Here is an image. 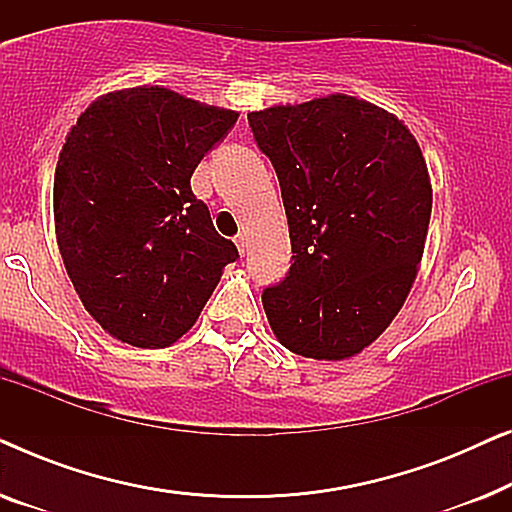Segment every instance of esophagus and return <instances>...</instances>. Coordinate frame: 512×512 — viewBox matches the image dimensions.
<instances>
[{
    "label": "esophagus",
    "mask_w": 512,
    "mask_h": 512,
    "mask_svg": "<svg viewBox=\"0 0 512 512\" xmlns=\"http://www.w3.org/2000/svg\"><path fill=\"white\" fill-rule=\"evenodd\" d=\"M235 244H237V249H240V254L244 256V251H247V237L237 235V237H235Z\"/></svg>",
    "instance_id": "obj_1"
}]
</instances>
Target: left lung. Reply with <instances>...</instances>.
Listing matches in <instances>:
<instances>
[{
	"mask_svg": "<svg viewBox=\"0 0 512 512\" xmlns=\"http://www.w3.org/2000/svg\"><path fill=\"white\" fill-rule=\"evenodd\" d=\"M289 219V275L263 291L293 354L342 361L387 331L415 282L431 179L408 125L352 95L251 111Z\"/></svg>",
	"mask_w": 512,
	"mask_h": 512,
	"instance_id": "left-lung-1",
	"label": "left lung"
}]
</instances>
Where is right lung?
Masks as SVG:
<instances>
[{
	"mask_svg": "<svg viewBox=\"0 0 512 512\" xmlns=\"http://www.w3.org/2000/svg\"><path fill=\"white\" fill-rule=\"evenodd\" d=\"M237 116L139 86L97 97L67 132L55 237L83 307L116 340L170 347L237 258L191 191L195 167Z\"/></svg>",
	"mask_w": 512,
	"mask_h": 512,
	"instance_id": "obj_1",
	"label": "right lung"
}]
</instances>
